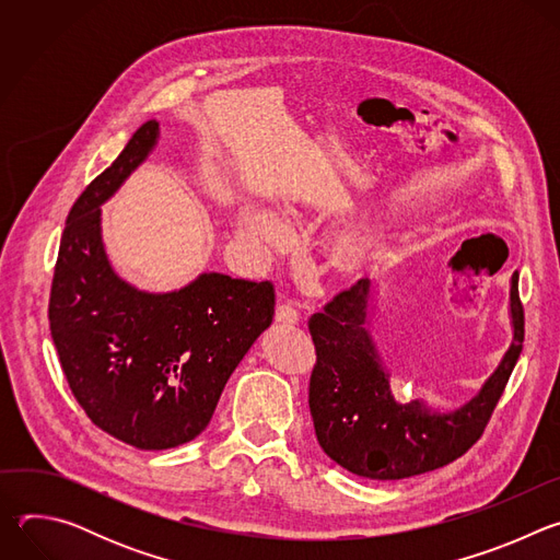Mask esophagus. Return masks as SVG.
I'll use <instances>...</instances> for the list:
<instances>
[{
    "instance_id": "1",
    "label": "esophagus",
    "mask_w": 560,
    "mask_h": 560,
    "mask_svg": "<svg viewBox=\"0 0 560 560\" xmlns=\"http://www.w3.org/2000/svg\"><path fill=\"white\" fill-rule=\"evenodd\" d=\"M275 322L279 324H296L299 322V310L290 303H279L275 310Z\"/></svg>"
}]
</instances>
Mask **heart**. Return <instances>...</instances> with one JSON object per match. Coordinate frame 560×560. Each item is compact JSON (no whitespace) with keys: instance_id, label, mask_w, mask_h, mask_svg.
Segmentation results:
<instances>
[{"instance_id":"1","label":"heart","mask_w":560,"mask_h":560,"mask_svg":"<svg viewBox=\"0 0 560 560\" xmlns=\"http://www.w3.org/2000/svg\"><path fill=\"white\" fill-rule=\"evenodd\" d=\"M242 232L250 244H255L259 250H270L288 244L290 230L281 217H277L270 210H248L242 214ZM376 248L374 236L370 232H348L341 234L330 248L328 261L330 268L339 275L352 277L361 272L368 261L372 259Z\"/></svg>"}]
</instances>
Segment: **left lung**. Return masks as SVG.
<instances>
[{"label": "left lung", "mask_w": 560, "mask_h": 560, "mask_svg": "<svg viewBox=\"0 0 560 560\" xmlns=\"http://www.w3.org/2000/svg\"><path fill=\"white\" fill-rule=\"evenodd\" d=\"M370 296V281L359 279L310 316L316 363L307 404L316 441L332 460L357 476L398 481L456 460L481 439L521 357L525 314L514 272L510 350L471 401L439 415L423 401L398 404L392 396L389 374L365 330Z\"/></svg>", "instance_id": "obj_1"}]
</instances>
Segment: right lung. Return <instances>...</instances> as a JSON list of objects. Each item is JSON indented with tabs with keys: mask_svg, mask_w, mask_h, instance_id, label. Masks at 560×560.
I'll use <instances>...</instances> for the list:
<instances>
[{
	"mask_svg": "<svg viewBox=\"0 0 560 560\" xmlns=\"http://www.w3.org/2000/svg\"><path fill=\"white\" fill-rule=\"evenodd\" d=\"M159 137L145 121L72 203L48 322L66 381L89 419L139 450L199 436L250 346L272 324L275 285L208 272L177 292L121 281L104 253L102 210Z\"/></svg>",
	"mask_w": 560,
	"mask_h": 560,
	"instance_id": "right-lung-1",
	"label": "right lung"
}]
</instances>
